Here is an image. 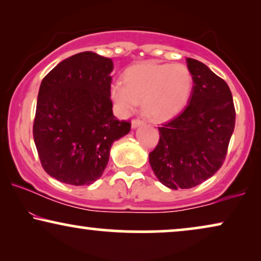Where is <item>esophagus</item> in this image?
Segmentation results:
<instances>
[{
    "instance_id": "34e87169",
    "label": "esophagus",
    "mask_w": 261,
    "mask_h": 261,
    "mask_svg": "<svg viewBox=\"0 0 261 261\" xmlns=\"http://www.w3.org/2000/svg\"><path fill=\"white\" fill-rule=\"evenodd\" d=\"M141 124H144V121L139 120V119H134L132 121V128H137L139 126H141Z\"/></svg>"
}]
</instances>
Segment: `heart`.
<instances>
[{"instance_id": "1", "label": "heart", "mask_w": 261, "mask_h": 261, "mask_svg": "<svg viewBox=\"0 0 261 261\" xmlns=\"http://www.w3.org/2000/svg\"><path fill=\"white\" fill-rule=\"evenodd\" d=\"M192 74L183 64L142 63L129 67L123 81L110 87V98L121 116H127L142 99L151 119L164 121L184 109L192 91Z\"/></svg>"}]
</instances>
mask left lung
I'll use <instances>...</instances> for the list:
<instances>
[{
    "instance_id": "1",
    "label": "left lung",
    "mask_w": 261,
    "mask_h": 261,
    "mask_svg": "<svg viewBox=\"0 0 261 261\" xmlns=\"http://www.w3.org/2000/svg\"><path fill=\"white\" fill-rule=\"evenodd\" d=\"M192 91L188 106L159 129L149 165L165 187L190 189L213 177L226 159L235 127L230 89L198 60L188 58Z\"/></svg>"
}]
</instances>
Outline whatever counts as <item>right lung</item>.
I'll list each match as a JSON object with an SVG mask.
<instances>
[{
    "mask_svg": "<svg viewBox=\"0 0 261 261\" xmlns=\"http://www.w3.org/2000/svg\"><path fill=\"white\" fill-rule=\"evenodd\" d=\"M113 60L81 52L60 62L40 84L33 123L39 158L49 176L89 185L102 176L114 141L129 133V121L113 114Z\"/></svg>",
    "mask_w": 261,
    "mask_h": 261,
    "instance_id": "right-lung-1",
    "label": "right lung"
}]
</instances>
